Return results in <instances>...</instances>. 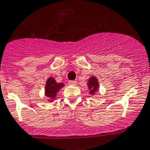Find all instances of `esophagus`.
Segmentation results:
<instances>
[{
  "label": "esophagus",
  "instance_id": "1",
  "mask_svg": "<svg viewBox=\"0 0 150 150\" xmlns=\"http://www.w3.org/2000/svg\"><path fill=\"white\" fill-rule=\"evenodd\" d=\"M68 84H69V86H75L77 84V82L75 81H69Z\"/></svg>",
  "mask_w": 150,
  "mask_h": 150
}]
</instances>
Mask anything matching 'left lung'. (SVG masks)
Returning a JSON list of instances; mask_svg holds the SVG:
<instances>
[{
  "instance_id": "obj_1",
  "label": "left lung",
  "mask_w": 150,
  "mask_h": 150,
  "mask_svg": "<svg viewBox=\"0 0 150 150\" xmlns=\"http://www.w3.org/2000/svg\"><path fill=\"white\" fill-rule=\"evenodd\" d=\"M87 86H88V93L91 95H94L96 93L98 92L100 85H99V82L97 77L94 76V75L88 78V81H87Z\"/></svg>"
}]
</instances>
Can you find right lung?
I'll list each match as a JSON object with an SVG mask.
<instances>
[{
    "mask_svg": "<svg viewBox=\"0 0 150 150\" xmlns=\"http://www.w3.org/2000/svg\"><path fill=\"white\" fill-rule=\"evenodd\" d=\"M64 83H58L53 77H49L45 86V95L47 97L49 103H53L57 97L58 92L64 86Z\"/></svg>",
    "mask_w": 150,
    "mask_h": 150,
    "instance_id": "obj_1",
    "label": "right lung"
}]
</instances>
